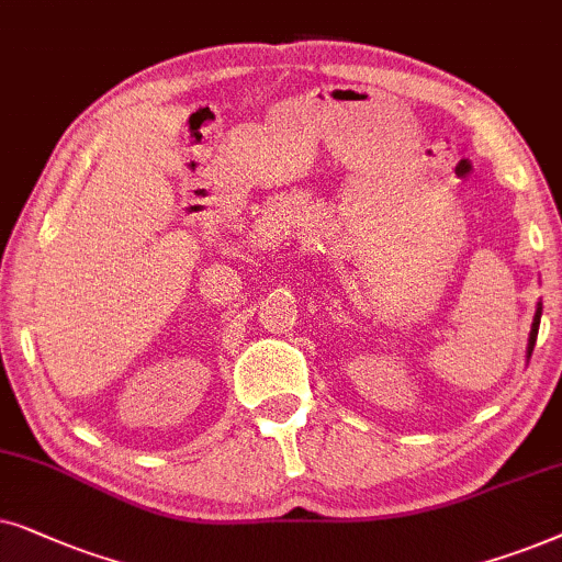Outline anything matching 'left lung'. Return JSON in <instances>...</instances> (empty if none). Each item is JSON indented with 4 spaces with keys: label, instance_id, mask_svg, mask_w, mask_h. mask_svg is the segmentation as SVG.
Returning <instances> with one entry per match:
<instances>
[{
    "label": "left lung",
    "instance_id": "1",
    "mask_svg": "<svg viewBox=\"0 0 562 562\" xmlns=\"http://www.w3.org/2000/svg\"><path fill=\"white\" fill-rule=\"evenodd\" d=\"M540 318H542V303H537V311H535V318H532V331H529V344H527V362H529V357H532L537 331H540Z\"/></svg>",
    "mask_w": 562,
    "mask_h": 562
}]
</instances>
